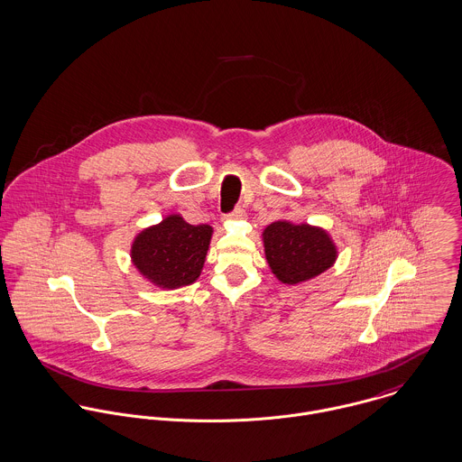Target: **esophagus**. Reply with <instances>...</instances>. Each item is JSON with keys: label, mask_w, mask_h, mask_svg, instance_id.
Wrapping results in <instances>:
<instances>
[{"label": "esophagus", "mask_w": 462, "mask_h": 462, "mask_svg": "<svg viewBox=\"0 0 462 462\" xmlns=\"http://www.w3.org/2000/svg\"><path fill=\"white\" fill-rule=\"evenodd\" d=\"M244 217H245V211H244V208H235L231 213H227V215H226V218H227V220H238V218H244Z\"/></svg>", "instance_id": "esophagus-1"}]
</instances>
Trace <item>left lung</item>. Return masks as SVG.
I'll return each mask as SVG.
<instances>
[{"mask_svg": "<svg viewBox=\"0 0 462 462\" xmlns=\"http://www.w3.org/2000/svg\"><path fill=\"white\" fill-rule=\"evenodd\" d=\"M264 254L273 275L284 284L305 282L337 259L336 244L321 227L277 220L263 231Z\"/></svg>", "mask_w": 462, "mask_h": 462, "instance_id": "1", "label": "left lung"}]
</instances>
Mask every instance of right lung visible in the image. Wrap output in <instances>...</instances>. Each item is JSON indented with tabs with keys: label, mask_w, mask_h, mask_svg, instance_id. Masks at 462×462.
Wrapping results in <instances>:
<instances>
[{
	"label": "right lung",
	"mask_w": 462,
	"mask_h": 462,
	"mask_svg": "<svg viewBox=\"0 0 462 462\" xmlns=\"http://www.w3.org/2000/svg\"><path fill=\"white\" fill-rule=\"evenodd\" d=\"M211 233L208 224L192 226L180 215H169L135 236L130 251L132 263L159 288L189 286L201 275Z\"/></svg>",
	"instance_id": "right-lung-1"
}]
</instances>
